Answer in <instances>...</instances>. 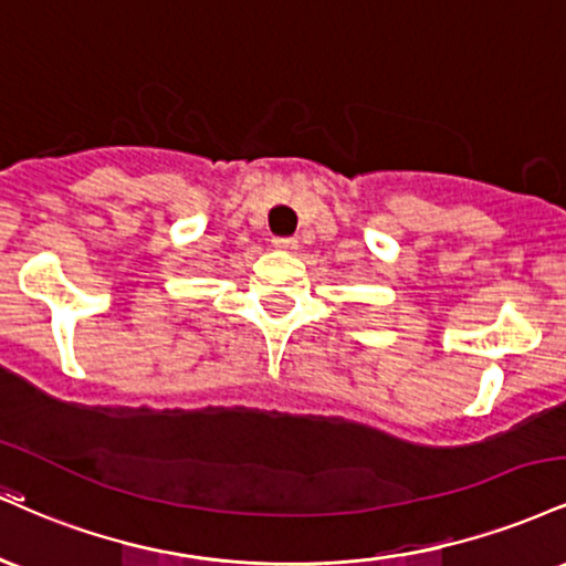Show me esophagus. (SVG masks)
<instances>
[{
  "instance_id": "obj_1",
  "label": "esophagus",
  "mask_w": 566,
  "mask_h": 566,
  "mask_svg": "<svg viewBox=\"0 0 566 566\" xmlns=\"http://www.w3.org/2000/svg\"><path fill=\"white\" fill-rule=\"evenodd\" d=\"M274 247H276V250H282V252H295L297 250V239H292V237L274 239Z\"/></svg>"
}]
</instances>
